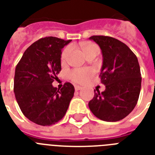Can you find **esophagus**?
I'll return each mask as SVG.
<instances>
[{"mask_svg":"<svg viewBox=\"0 0 155 155\" xmlns=\"http://www.w3.org/2000/svg\"><path fill=\"white\" fill-rule=\"evenodd\" d=\"M81 88H82V87H80L79 85H75V89L76 90V91H79V90H80Z\"/></svg>","mask_w":155,"mask_h":155,"instance_id":"esophagus-1","label":"esophagus"}]
</instances>
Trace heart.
Masks as SVG:
<instances>
[{
    "instance_id": "heart-1",
    "label": "heart",
    "mask_w": 155,
    "mask_h": 155,
    "mask_svg": "<svg viewBox=\"0 0 155 155\" xmlns=\"http://www.w3.org/2000/svg\"><path fill=\"white\" fill-rule=\"evenodd\" d=\"M83 51L86 55V57L92 54H98L99 52V47H97V45L94 43H84L81 44ZM71 51V47H65L61 54V62L64 63L68 58V54ZM94 75V71L91 69H73L69 72L68 76L71 81L78 84H84L87 82L90 78L92 77V75Z\"/></svg>"
}]
</instances>
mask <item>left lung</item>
<instances>
[{"label": "left lung", "instance_id": "1", "mask_svg": "<svg viewBox=\"0 0 155 155\" xmlns=\"http://www.w3.org/2000/svg\"><path fill=\"white\" fill-rule=\"evenodd\" d=\"M99 45L103 54L100 78L105 90H94L88 103L90 110L104 121H117L127 117L138 101L142 75L137 56L114 38L95 35L89 38Z\"/></svg>", "mask_w": 155, "mask_h": 155}]
</instances>
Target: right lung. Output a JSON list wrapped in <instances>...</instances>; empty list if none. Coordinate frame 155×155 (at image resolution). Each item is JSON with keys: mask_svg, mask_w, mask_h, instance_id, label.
I'll use <instances>...</instances> for the list:
<instances>
[{"mask_svg": "<svg viewBox=\"0 0 155 155\" xmlns=\"http://www.w3.org/2000/svg\"><path fill=\"white\" fill-rule=\"evenodd\" d=\"M71 40L42 38L25 50L17 64L13 92L25 117L38 125H52L65 116L75 88L66 82L52 86L61 71V50Z\"/></svg>", "mask_w": 155, "mask_h": 155, "instance_id": "obj_1", "label": "right lung"}]
</instances>
